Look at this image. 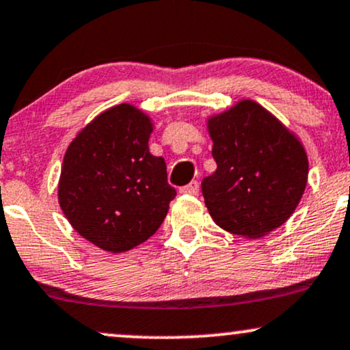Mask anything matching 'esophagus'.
I'll return each instance as SVG.
<instances>
[{
  "mask_svg": "<svg viewBox=\"0 0 350 350\" xmlns=\"http://www.w3.org/2000/svg\"><path fill=\"white\" fill-rule=\"evenodd\" d=\"M197 192H199V183H197V180H192L187 186L180 187V193H191V196H196Z\"/></svg>",
  "mask_w": 350,
  "mask_h": 350,
  "instance_id": "esophagus-1",
  "label": "esophagus"
}]
</instances>
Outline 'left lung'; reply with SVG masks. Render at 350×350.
Wrapping results in <instances>:
<instances>
[{
  "label": "left lung",
  "mask_w": 350,
  "mask_h": 350,
  "mask_svg": "<svg viewBox=\"0 0 350 350\" xmlns=\"http://www.w3.org/2000/svg\"><path fill=\"white\" fill-rule=\"evenodd\" d=\"M208 132L217 171L202 180V193L213 221L246 238L284 225L308 179V158L295 135L254 100L212 117Z\"/></svg>",
  "instance_id": "1"
}]
</instances>
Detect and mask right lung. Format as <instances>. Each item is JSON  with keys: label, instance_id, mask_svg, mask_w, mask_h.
<instances>
[{"label": "right lung", "instance_id": "add662e5", "mask_svg": "<svg viewBox=\"0 0 350 350\" xmlns=\"http://www.w3.org/2000/svg\"><path fill=\"white\" fill-rule=\"evenodd\" d=\"M153 125L130 104L88 124L63 158L58 202L75 230L104 251L124 252L157 233L176 189L153 157Z\"/></svg>", "mask_w": 350, "mask_h": 350}]
</instances>
